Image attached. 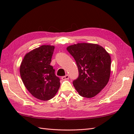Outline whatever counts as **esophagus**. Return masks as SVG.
<instances>
[{"instance_id": "obj_1", "label": "esophagus", "mask_w": 134, "mask_h": 134, "mask_svg": "<svg viewBox=\"0 0 134 134\" xmlns=\"http://www.w3.org/2000/svg\"><path fill=\"white\" fill-rule=\"evenodd\" d=\"M62 79L63 80H67V79H69V75H65V76H63L62 77Z\"/></svg>"}]
</instances>
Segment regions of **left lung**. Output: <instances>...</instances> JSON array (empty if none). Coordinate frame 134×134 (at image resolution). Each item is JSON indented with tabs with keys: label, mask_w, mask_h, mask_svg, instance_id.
Listing matches in <instances>:
<instances>
[{
	"label": "left lung",
	"mask_w": 134,
	"mask_h": 134,
	"mask_svg": "<svg viewBox=\"0 0 134 134\" xmlns=\"http://www.w3.org/2000/svg\"><path fill=\"white\" fill-rule=\"evenodd\" d=\"M74 58L79 75L73 85L79 94L92 98L103 89L109 81L111 59L109 54L97 44L79 43L67 48Z\"/></svg>",
	"instance_id": "1"
}]
</instances>
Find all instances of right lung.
<instances>
[{"label": "right lung", "mask_w": 134, "mask_h": 134, "mask_svg": "<svg viewBox=\"0 0 134 134\" xmlns=\"http://www.w3.org/2000/svg\"><path fill=\"white\" fill-rule=\"evenodd\" d=\"M55 47L42 45L25 56L20 74L27 90L36 98L47 101L55 96L60 87V78L50 65Z\"/></svg>", "instance_id": "obj_1"}]
</instances>
